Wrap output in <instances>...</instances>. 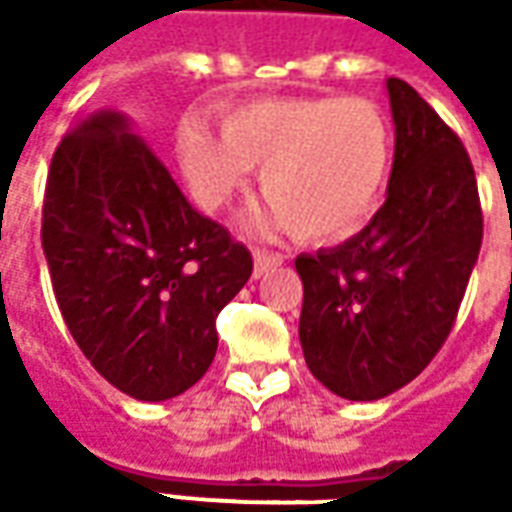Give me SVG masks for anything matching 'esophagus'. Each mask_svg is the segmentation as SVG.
<instances>
[{"label":"esophagus","instance_id":"34e87169","mask_svg":"<svg viewBox=\"0 0 512 512\" xmlns=\"http://www.w3.org/2000/svg\"><path fill=\"white\" fill-rule=\"evenodd\" d=\"M274 266H282V255H271V252H260L257 249L255 252V268H252V277L260 279L263 274H266L268 268H274Z\"/></svg>","mask_w":512,"mask_h":512}]
</instances>
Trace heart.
<instances>
[{
  "label": "heart",
  "mask_w": 512,
  "mask_h": 512,
  "mask_svg": "<svg viewBox=\"0 0 512 512\" xmlns=\"http://www.w3.org/2000/svg\"><path fill=\"white\" fill-rule=\"evenodd\" d=\"M180 167L208 211L227 208L260 169L271 205L257 227L337 244L376 213L392 169V128L362 98H277L227 109L222 136L197 120L178 131Z\"/></svg>",
  "instance_id": "b5f03b06"
}]
</instances>
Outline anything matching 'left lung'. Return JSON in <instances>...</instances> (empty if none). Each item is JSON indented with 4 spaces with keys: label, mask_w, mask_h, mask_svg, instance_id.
Segmentation results:
<instances>
[{
    "label": "left lung",
    "mask_w": 512,
    "mask_h": 512,
    "mask_svg": "<svg viewBox=\"0 0 512 512\" xmlns=\"http://www.w3.org/2000/svg\"><path fill=\"white\" fill-rule=\"evenodd\" d=\"M395 161L362 233L296 257L310 373L345 400L406 386L447 340L483 244L472 161L422 95L386 79Z\"/></svg>",
    "instance_id": "8db88e82"
}]
</instances>
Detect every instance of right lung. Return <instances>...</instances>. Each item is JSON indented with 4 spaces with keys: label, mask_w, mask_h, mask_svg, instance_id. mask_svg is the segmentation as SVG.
I'll return each instance as SVG.
<instances>
[{
    "label": "right lung",
    "mask_w": 512,
    "mask_h": 512,
    "mask_svg": "<svg viewBox=\"0 0 512 512\" xmlns=\"http://www.w3.org/2000/svg\"><path fill=\"white\" fill-rule=\"evenodd\" d=\"M40 238L76 345L147 403L205 376L216 315L252 277L249 249L191 208L117 109L93 112L57 147Z\"/></svg>",
    "instance_id": "right-lung-1"
}]
</instances>
